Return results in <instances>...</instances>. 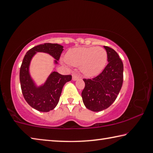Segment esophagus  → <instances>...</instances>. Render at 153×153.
Returning <instances> with one entry per match:
<instances>
[{
  "mask_svg": "<svg viewBox=\"0 0 153 153\" xmlns=\"http://www.w3.org/2000/svg\"><path fill=\"white\" fill-rule=\"evenodd\" d=\"M78 79H79V77L77 76L76 74H74L72 75V79H73V81H76V80H77Z\"/></svg>",
  "mask_w": 153,
  "mask_h": 153,
  "instance_id": "esophagus-1",
  "label": "esophagus"
}]
</instances>
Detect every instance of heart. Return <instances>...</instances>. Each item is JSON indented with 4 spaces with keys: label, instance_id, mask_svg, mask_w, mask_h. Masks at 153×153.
Here are the masks:
<instances>
[{
    "label": "heart",
    "instance_id": "heart-1",
    "mask_svg": "<svg viewBox=\"0 0 153 153\" xmlns=\"http://www.w3.org/2000/svg\"><path fill=\"white\" fill-rule=\"evenodd\" d=\"M107 53L100 46H83L71 48L65 55L67 63L79 67L83 76L94 77L104 70L107 63Z\"/></svg>",
    "mask_w": 153,
    "mask_h": 153
}]
</instances>
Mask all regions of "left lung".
<instances>
[{"instance_id":"8db88e82","label":"left lung","mask_w":153,"mask_h":153,"mask_svg":"<svg viewBox=\"0 0 153 153\" xmlns=\"http://www.w3.org/2000/svg\"><path fill=\"white\" fill-rule=\"evenodd\" d=\"M108 64L100 75L93 79H84L82 92L83 102L88 109L94 112L106 109L113 104L123 84V65L115 50L104 46Z\"/></svg>"}]
</instances>
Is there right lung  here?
Here are the masks:
<instances>
[{
    "instance_id": "obj_1",
    "label": "right lung",
    "mask_w": 153,
    "mask_h": 153,
    "mask_svg": "<svg viewBox=\"0 0 153 153\" xmlns=\"http://www.w3.org/2000/svg\"><path fill=\"white\" fill-rule=\"evenodd\" d=\"M63 51V46L58 44L45 43L31 48L23 59L19 71L22 94L29 105L40 112H48L56 107L63 86L71 81V76H63L56 71H52L46 81L38 86L30 75L31 61L38 53H44L54 58V65H58Z\"/></svg>"
}]
</instances>
